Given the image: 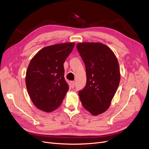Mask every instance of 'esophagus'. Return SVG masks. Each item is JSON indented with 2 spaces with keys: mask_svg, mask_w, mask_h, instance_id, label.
<instances>
[{
  "mask_svg": "<svg viewBox=\"0 0 149 149\" xmlns=\"http://www.w3.org/2000/svg\"><path fill=\"white\" fill-rule=\"evenodd\" d=\"M70 85H71V87L72 88H73L74 87V86H75V83H74V81H71V82H70Z\"/></svg>",
  "mask_w": 149,
  "mask_h": 149,
  "instance_id": "1",
  "label": "esophagus"
}]
</instances>
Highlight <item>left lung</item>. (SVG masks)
<instances>
[{
  "label": "left lung",
  "instance_id": "1",
  "mask_svg": "<svg viewBox=\"0 0 149 149\" xmlns=\"http://www.w3.org/2000/svg\"><path fill=\"white\" fill-rule=\"evenodd\" d=\"M76 48L84 63L87 79L86 86L79 91L80 101L92 115L101 114L109 107L120 83L118 59L101 43H79Z\"/></svg>",
  "mask_w": 149,
  "mask_h": 149
}]
</instances>
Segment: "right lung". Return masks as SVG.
Wrapping results in <instances>:
<instances>
[{
	"label": "right lung",
	"instance_id": "1",
	"mask_svg": "<svg viewBox=\"0 0 149 149\" xmlns=\"http://www.w3.org/2000/svg\"><path fill=\"white\" fill-rule=\"evenodd\" d=\"M74 45L67 42L44 47L31 60L25 83L31 101L40 110L51 112L61 105L69 89L63 63Z\"/></svg>",
	"mask_w": 149,
	"mask_h": 149
}]
</instances>
